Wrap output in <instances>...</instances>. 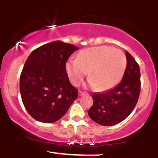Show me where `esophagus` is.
Instances as JSON below:
<instances>
[{"label":"esophagus","mask_w":158,"mask_h":158,"mask_svg":"<svg viewBox=\"0 0 158 158\" xmlns=\"http://www.w3.org/2000/svg\"><path fill=\"white\" fill-rule=\"evenodd\" d=\"M85 94V92L81 91V90H79V96H82V95H84Z\"/></svg>","instance_id":"1"}]
</instances>
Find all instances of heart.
Segmentation results:
<instances>
[{"label":"heart","instance_id":"1","mask_svg":"<svg viewBox=\"0 0 158 158\" xmlns=\"http://www.w3.org/2000/svg\"><path fill=\"white\" fill-rule=\"evenodd\" d=\"M126 63V55L122 50L104 45L81 50L77 59L67 61L66 71L74 85H79L88 72L90 85L102 91L118 82Z\"/></svg>","mask_w":158,"mask_h":158}]
</instances>
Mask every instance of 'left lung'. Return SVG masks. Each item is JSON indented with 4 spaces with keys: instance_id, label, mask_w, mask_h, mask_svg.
<instances>
[{
    "instance_id": "obj_1",
    "label": "left lung",
    "mask_w": 158,
    "mask_h": 158,
    "mask_svg": "<svg viewBox=\"0 0 158 158\" xmlns=\"http://www.w3.org/2000/svg\"><path fill=\"white\" fill-rule=\"evenodd\" d=\"M127 65L120 82L103 93L93 94V106L88 110L92 120L110 126L126 119L134 110L140 92L139 67L133 56L126 51Z\"/></svg>"
}]
</instances>
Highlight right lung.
<instances>
[{"label":"right lung","instance_id":"obj_1","mask_svg":"<svg viewBox=\"0 0 158 158\" xmlns=\"http://www.w3.org/2000/svg\"><path fill=\"white\" fill-rule=\"evenodd\" d=\"M77 50L73 44L55 41L35 49L27 58L20 77V92L32 118L56 122L77 99L78 90L69 81L66 62Z\"/></svg>","mask_w":158,"mask_h":158}]
</instances>
